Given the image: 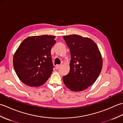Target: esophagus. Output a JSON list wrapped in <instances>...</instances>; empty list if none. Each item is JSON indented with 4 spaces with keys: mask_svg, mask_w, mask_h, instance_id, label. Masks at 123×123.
I'll return each instance as SVG.
<instances>
[{
    "mask_svg": "<svg viewBox=\"0 0 123 123\" xmlns=\"http://www.w3.org/2000/svg\"><path fill=\"white\" fill-rule=\"evenodd\" d=\"M62 65L61 64H59V65H56V69H59L60 67H61Z\"/></svg>",
    "mask_w": 123,
    "mask_h": 123,
    "instance_id": "obj_1",
    "label": "esophagus"
}]
</instances>
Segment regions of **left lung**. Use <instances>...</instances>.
<instances>
[{"mask_svg":"<svg viewBox=\"0 0 123 123\" xmlns=\"http://www.w3.org/2000/svg\"><path fill=\"white\" fill-rule=\"evenodd\" d=\"M63 38L71 53L70 71L63 77L64 83L72 91H83L92 85L100 74L101 53L97 44L89 38L75 34Z\"/></svg>","mask_w":123,"mask_h":123,"instance_id":"8db88e82","label":"left lung"}]
</instances>
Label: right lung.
<instances>
[{"label": "right lung", "instance_id": "right-lung-1", "mask_svg": "<svg viewBox=\"0 0 123 123\" xmlns=\"http://www.w3.org/2000/svg\"><path fill=\"white\" fill-rule=\"evenodd\" d=\"M55 36H30L23 41L14 54L13 66L22 82L30 87L43 85L53 72L51 51Z\"/></svg>", "mask_w": 123, "mask_h": 123}]
</instances>
